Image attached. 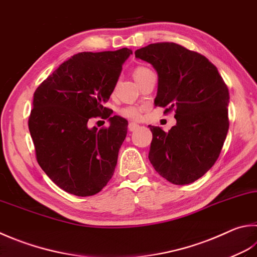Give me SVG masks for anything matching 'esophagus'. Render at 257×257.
Returning a JSON list of instances; mask_svg holds the SVG:
<instances>
[{
	"label": "esophagus",
	"instance_id": "obj_1",
	"mask_svg": "<svg viewBox=\"0 0 257 257\" xmlns=\"http://www.w3.org/2000/svg\"><path fill=\"white\" fill-rule=\"evenodd\" d=\"M139 127H140V125L137 124V123H130L128 124V130L131 131V132H134V131H137Z\"/></svg>",
	"mask_w": 257,
	"mask_h": 257
}]
</instances>
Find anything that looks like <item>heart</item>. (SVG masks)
Wrapping results in <instances>:
<instances>
[{
  "mask_svg": "<svg viewBox=\"0 0 257 257\" xmlns=\"http://www.w3.org/2000/svg\"><path fill=\"white\" fill-rule=\"evenodd\" d=\"M149 69L144 68V67H139L134 70V77H138L140 75H142L143 72L148 71ZM143 110L144 107L143 106H140V105H128V106H125L122 109L119 110L120 115L123 116V117L131 119V120H140L142 118V115H143Z\"/></svg>",
  "mask_w": 257,
  "mask_h": 257,
  "instance_id": "1",
  "label": "heart"
}]
</instances>
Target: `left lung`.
Instances as JSON below:
<instances>
[{"label":"left lung","instance_id":"1","mask_svg":"<svg viewBox=\"0 0 257 257\" xmlns=\"http://www.w3.org/2000/svg\"><path fill=\"white\" fill-rule=\"evenodd\" d=\"M158 72L154 105L174 109L177 124L152 132L149 160L173 185L198 180L218 159L229 127V93L218 70L205 56L173 42L151 43L135 51Z\"/></svg>","mask_w":257,"mask_h":257}]
</instances>
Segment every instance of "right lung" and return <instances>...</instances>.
Masks as SVG:
<instances>
[{
    "label": "right lung",
    "mask_w": 257,
    "mask_h": 257,
    "mask_svg": "<svg viewBox=\"0 0 257 257\" xmlns=\"http://www.w3.org/2000/svg\"><path fill=\"white\" fill-rule=\"evenodd\" d=\"M132 55L116 51L79 52L43 80L33 94L29 131L39 166L62 190L78 197L98 193L112 179L127 120L104 104L112 95L122 65ZM91 117L110 126L88 127Z\"/></svg>",
    "instance_id": "obj_1"
}]
</instances>
